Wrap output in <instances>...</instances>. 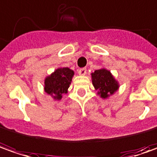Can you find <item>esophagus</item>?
Masks as SVG:
<instances>
[{
    "mask_svg": "<svg viewBox=\"0 0 157 157\" xmlns=\"http://www.w3.org/2000/svg\"><path fill=\"white\" fill-rule=\"evenodd\" d=\"M78 74L80 75H85L87 74V68H82L78 69Z\"/></svg>",
    "mask_w": 157,
    "mask_h": 157,
    "instance_id": "esophagus-1",
    "label": "esophagus"
}]
</instances>
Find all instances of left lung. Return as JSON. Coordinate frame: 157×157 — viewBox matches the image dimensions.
<instances>
[{
	"label": "left lung",
	"instance_id": "left-lung-1",
	"mask_svg": "<svg viewBox=\"0 0 157 157\" xmlns=\"http://www.w3.org/2000/svg\"><path fill=\"white\" fill-rule=\"evenodd\" d=\"M92 82L95 89L99 90L98 94L102 98H107L109 95H113L119 87L110 72L104 68L95 70L92 74Z\"/></svg>",
	"mask_w": 157,
	"mask_h": 157
}]
</instances>
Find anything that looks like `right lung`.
Masks as SVG:
<instances>
[{
    "label": "right lung",
    "mask_w": 157,
    "mask_h": 157,
    "mask_svg": "<svg viewBox=\"0 0 157 157\" xmlns=\"http://www.w3.org/2000/svg\"><path fill=\"white\" fill-rule=\"evenodd\" d=\"M73 75L74 71L70 68H58L45 79V91L48 94L54 95L55 99H62V94L67 93Z\"/></svg>",
    "instance_id": "add662e5"
}]
</instances>
